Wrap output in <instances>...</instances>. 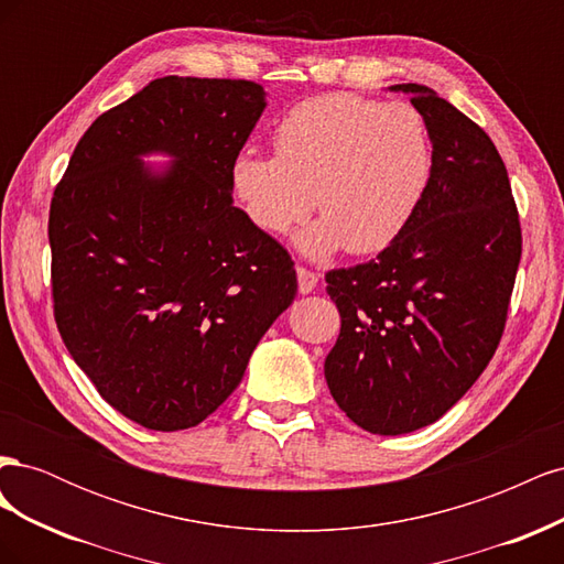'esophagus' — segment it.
<instances>
[{"instance_id": "34e87169", "label": "esophagus", "mask_w": 564, "mask_h": 564, "mask_svg": "<svg viewBox=\"0 0 564 564\" xmlns=\"http://www.w3.org/2000/svg\"><path fill=\"white\" fill-rule=\"evenodd\" d=\"M296 278H299V292H301V294H311L313 289L317 286V282H319L317 272H313V270H308V268H303V265L296 268Z\"/></svg>"}]
</instances>
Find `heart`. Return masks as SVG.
Here are the masks:
<instances>
[{"instance_id":"b5f03b06","label":"heart","mask_w":564,"mask_h":564,"mask_svg":"<svg viewBox=\"0 0 564 564\" xmlns=\"http://www.w3.org/2000/svg\"><path fill=\"white\" fill-rule=\"evenodd\" d=\"M275 158L242 150L230 162V193L253 228L284 235L322 214L299 247L322 259L346 247L373 253L412 218L429 183L423 117L348 91L305 98L272 127Z\"/></svg>"}]
</instances>
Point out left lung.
I'll list each match as a JSON object with an SVG mask.
<instances>
[{
  "label": "left lung",
  "mask_w": 564,
  "mask_h": 564,
  "mask_svg": "<svg viewBox=\"0 0 564 564\" xmlns=\"http://www.w3.org/2000/svg\"><path fill=\"white\" fill-rule=\"evenodd\" d=\"M412 94L433 143L412 218L373 261L329 270L340 315L324 379L373 435L423 429L466 395L503 336L522 256L520 216L497 145L421 84Z\"/></svg>",
  "instance_id": "1"
}]
</instances>
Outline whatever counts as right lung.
Wrapping results in <instances>:
<instances>
[{"label": "right lung", "mask_w": 564, "mask_h": 564, "mask_svg": "<svg viewBox=\"0 0 564 564\" xmlns=\"http://www.w3.org/2000/svg\"><path fill=\"white\" fill-rule=\"evenodd\" d=\"M263 108L249 79H152L84 131L51 197L61 338L100 398L143 429L214 414L296 296L292 256L230 193V162ZM148 151L175 162L155 175Z\"/></svg>", "instance_id": "obj_1"}]
</instances>
